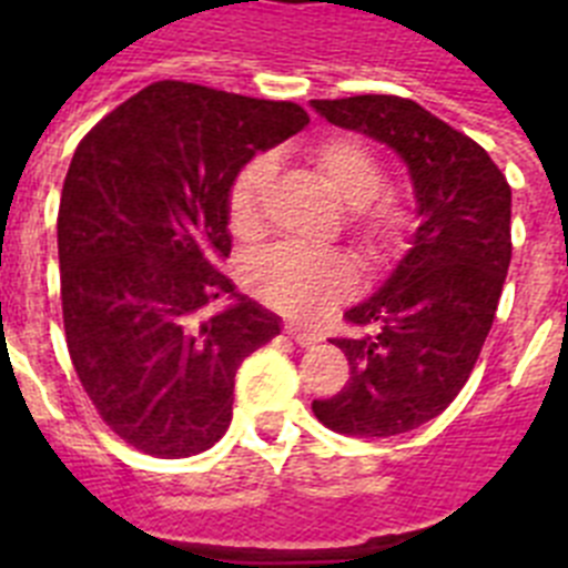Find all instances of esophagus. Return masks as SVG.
<instances>
[{"mask_svg": "<svg viewBox=\"0 0 568 568\" xmlns=\"http://www.w3.org/2000/svg\"><path fill=\"white\" fill-rule=\"evenodd\" d=\"M287 335H290V338H293L298 346H313V344H318V341H321L318 333H313V329L298 327V324H287Z\"/></svg>", "mask_w": 568, "mask_h": 568, "instance_id": "34e87169", "label": "esophagus"}]
</instances>
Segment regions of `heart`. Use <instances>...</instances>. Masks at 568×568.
<instances>
[{"mask_svg":"<svg viewBox=\"0 0 568 568\" xmlns=\"http://www.w3.org/2000/svg\"><path fill=\"white\" fill-rule=\"evenodd\" d=\"M321 182L344 207L349 230L369 261L381 264L398 255L413 233V210L398 195H381L384 170L375 153L353 135H335L313 150ZM273 179V162L255 155L235 173L227 193V224L239 239H258L264 230V195ZM358 270L344 253H304L273 247L255 255L247 267V287L255 298L284 315L315 321L353 295Z\"/></svg>","mask_w":568,"mask_h":568,"instance_id":"heart-1","label":"heart"}]
</instances>
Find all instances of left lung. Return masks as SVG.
<instances>
[{"label":"left lung","mask_w":568,"mask_h":568,"mask_svg":"<svg viewBox=\"0 0 568 568\" xmlns=\"http://www.w3.org/2000/svg\"><path fill=\"white\" fill-rule=\"evenodd\" d=\"M329 124L393 148L413 179L418 230L389 278L333 338L349 361L338 395L313 400L341 435L389 438L438 418L464 389L498 313L511 261V190L469 135L400 97L313 99Z\"/></svg>","instance_id":"8db88e82"}]
</instances>
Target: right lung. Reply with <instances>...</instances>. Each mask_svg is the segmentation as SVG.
Returning <instances> with one entry per match:
<instances>
[{
    "mask_svg": "<svg viewBox=\"0 0 568 568\" xmlns=\"http://www.w3.org/2000/svg\"><path fill=\"white\" fill-rule=\"evenodd\" d=\"M310 124L293 102L155 82L79 142L59 202L68 353L124 444L190 458L233 420L241 361L281 318L219 270L235 173ZM229 307L213 316V300Z\"/></svg>",
    "mask_w": 568,
    "mask_h": 568,
    "instance_id": "right-lung-1",
    "label": "right lung"
}]
</instances>
